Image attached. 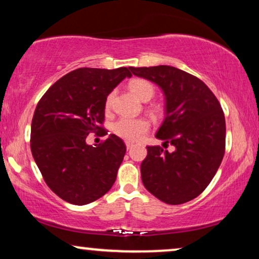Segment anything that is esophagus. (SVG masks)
<instances>
[{
    "label": "esophagus",
    "mask_w": 259,
    "mask_h": 259,
    "mask_svg": "<svg viewBox=\"0 0 259 259\" xmlns=\"http://www.w3.org/2000/svg\"><path fill=\"white\" fill-rule=\"evenodd\" d=\"M125 145H126V148H127V150H130V148H132V147L134 146L133 142H130V141H125Z\"/></svg>",
    "instance_id": "1"
}]
</instances>
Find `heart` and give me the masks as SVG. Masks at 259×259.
Instances as JSON below:
<instances>
[{"label": "heart", "instance_id": "heart-1", "mask_svg": "<svg viewBox=\"0 0 259 259\" xmlns=\"http://www.w3.org/2000/svg\"><path fill=\"white\" fill-rule=\"evenodd\" d=\"M130 91L141 101H148L153 97L154 88L150 81L145 79H134L129 82ZM115 91H112L107 96L105 107L107 111L112 108ZM150 130V121L145 118H120L113 125V132L119 138L126 141H138Z\"/></svg>", "mask_w": 259, "mask_h": 259}]
</instances>
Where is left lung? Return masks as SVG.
I'll use <instances>...</instances> for the list:
<instances>
[{
  "label": "left lung",
  "mask_w": 259,
  "mask_h": 259,
  "mask_svg": "<svg viewBox=\"0 0 259 259\" xmlns=\"http://www.w3.org/2000/svg\"><path fill=\"white\" fill-rule=\"evenodd\" d=\"M154 82L165 96V117L156 134L163 146H147L141 163L144 186L162 202L181 204L197 197L214 177L225 153V117L209 88L170 65L129 67Z\"/></svg>",
  "instance_id": "obj_1"
}]
</instances>
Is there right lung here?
<instances>
[{"label": "right lung", "instance_id": "1", "mask_svg": "<svg viewBox=\"0 0 259 259\" xmlns=\"http://www.w3.org/2000/svg\"><path fill=\"white\" fill-rule=\"evenodd\" d=\"M129 68H79L49 89L35 108L30 147L45 183L72 204L91 203L111 190L126 146L112 135L96 146L86 144L90 133L106 135L105 103Z\"/></svg>", "mask_w": 259, "mask_h": 259}]
</instances>
